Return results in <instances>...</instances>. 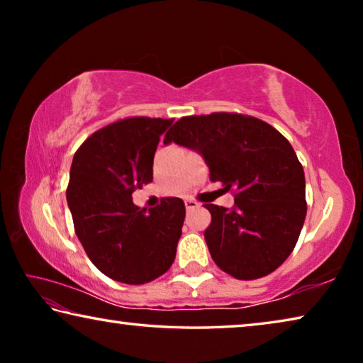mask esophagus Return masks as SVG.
Masks as SVG:
<instances>
[{
  "instance_id": "34e87169",
  "label": "esophagus",
  "mask_w": 363,
  "mask_h": 363,
  "mask_svg": "<svg viewBox=\"0 0 363 363\" xmlns=\"http://www.w3.org/2000/svg\"><path fill=\"white\" fill-rule=\"evenodd\" d=\"M199 206H200L199 201H195V200H186V210H187V211L195 210V208H199Z\"/></svg>"
}]
</instances>
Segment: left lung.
<instances>
[{
	"label": "left lung",
	"instance_id": "8db88e82",
	"mask_svg": "<svg viewBox=\"0 0 363 363\" xmlns=\"http://www.w3.org/2000/svg\"><path fill=\"white\" fill-rule=\"evenodd\" d=\"M171 143L199 152L210 179L235 192L230 210L205 205V240L218 267L255 280L281 266L307 211L304 169L286 138L255 116L216 112L182 116L164 136Z\"/></svg>",
	"mask_w": 363,
	"mask_h": 363
}]
</instances>
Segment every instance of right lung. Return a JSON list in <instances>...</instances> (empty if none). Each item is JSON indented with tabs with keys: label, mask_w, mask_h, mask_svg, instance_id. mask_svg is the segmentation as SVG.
Wrapping results in <instances>:
<instances>
[{
	"label": "right lung",
	"mask_w": 363,
	"mask_h": 363,
	"mask_svg": "<svg viewBox=\"0 0 363 363\" xmlns=\"http://www.w3.org/2000/svg\"><path fill=\"white\" fill-rule=\"evenodd\" d=\"M173 120L131 116L84 140L73 157L67 187L73 225L91 262L112 280L143 285L171 267L186 206L167 196L149 211L133 192L153 179L160 136Z\"/></svg>",
	"instance_id": "add662e5"
}]
</instances>
